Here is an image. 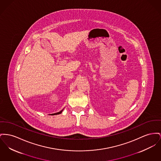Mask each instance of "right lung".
I'll return each mask as SVG.
<instances>
[{
	"mask_svg": "<svg viewBox=\"0 0 161 161\" xmlns=\"http://www.w3.org/2000/svg\"><path fill=\"white\" fill-rule=\"evenodd\" d=\"M63 111V110H61V111H59V112L57 113L52 114H51V115H57V114H61L62 113V111Z\"/></svg>",
	"mask_w": 161,
	"mask_h": 161,
	"instance_id": "right-lung-1",
	"label": "right lung"
}]
</instances>
